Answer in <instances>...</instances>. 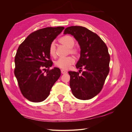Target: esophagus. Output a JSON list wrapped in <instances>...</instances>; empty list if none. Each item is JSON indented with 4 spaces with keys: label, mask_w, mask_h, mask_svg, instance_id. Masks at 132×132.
Instances as JSON below:
<instances>
[{
    "label": "esophagus",
    "mask_w": 132,
    "mask_h": 132,
    "mask_svg": "<svg viewBox=\"0 0 132 132\" xmlns=\"http://www.w3.org/2000/svg\"><path fill=\"white\" fill-rule=\"evenodd\" d=\"M61 73L62 74H67V71L66 70H64V69H62L61 70Z\"/></svg>",
    "instance_id": "obj_1"
}]
</instances>
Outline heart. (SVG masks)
Wrapping results in <instances>:
<instances>
[{"label":"heart","mask_w":132,"mask_h":132,"mask_svg":"<svg viewBox=\"0 0 132 132\" xmlns=\"http://www.w3.org/2000/svg\"><path fill=\"white\" fill-rule=\"evenodd\" d=\"M59 42L69 48V53L77 55L79 53L78 48L74 47L75 39L73 37L69 35L64 36L59 39ZM48 52L51 57H55L56 56V46L54 42H51L48 47ZM75 62V59L72 57H67L59 58L55 62V65L63 69H68L73 65Z\"/></svg>","instance_id":"1"}]
</instances>
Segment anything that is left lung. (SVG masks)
<instances>
[{"mask_svg":"<svg viewBox=\"0 0 132 132\" xmlns=\"http://www.w3.org/2000/svg\"><path fill=\"white\" fill-rule=\"evenodd\" d=\"M67 34L73 35L80 47V57L76 67L85 69L81 75L80 71L68 72L71 92L78 99H91L101 91L109 73L110 56L107 47L96 34L84 27H67L64 34Z\"/></svg>","mask_w":132,"mask_h":132,"instance_id":"left-lung-1","label":"left lung"}]
</instances>
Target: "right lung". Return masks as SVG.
Masks as SVG:
<instances>
[{
	"mask_svg": "<svg viewBox=\"0 0 132 132\" xmlns=\"http://www.w3.org/2000/svg\"><path fill=\"white\" fill-rule=\"evenodd\" d=\"M64 29L49 27L36 30L19 46L15 57L14 74L22 95L28 100L34 102L45 100L61 76L58 68L49 69L53 62L48 47Z\"/></svg>",
	"mask_w": 132,
	"mask_h": 132,
	"instance_id": "right-lung-1",
	"label": "right lung"
}]
</instances>
